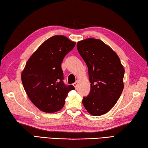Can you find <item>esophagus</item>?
Returning a JSON list of instances; mask_svg holds the SVG:
<instances>
[{
    "instance_id": "obj_1",
    "label": "esophagus",
    "mask_w": 148,
    "mask_h": 148,
    "mask_svg": "<svg viewBox=\"0 0 148 148\" xmlns=\"http://www.w3.org/2000/svg\"><path fill=\"white\" fill-rule=\"evenodd\" d=\"M78 84H79V82H78V81H76L75 83H73V86H74L75 89H77Z\"/></svg>"
}]
</instances>
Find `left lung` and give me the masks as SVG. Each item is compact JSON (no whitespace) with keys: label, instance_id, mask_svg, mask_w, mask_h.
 Returning a JSON list of instances; mask_svg holds the SVG:
<instances>
[{"label":"left lung","instance_id":"obj_1","mask_svg":"<svg viewBox=\"0 0 148 148\" xmlns=\"http://www.w3.org/2000/svg\"><path fill=\"white\" fill-rule=\"evenodd\" d=\"M77 50L88 68L90 94L82 104L93 116L108 113L121 97L124 89V69L117 54L102 40L96 38L78 42Z\"/></svg>","mask_w":148,"mask_h":148}]
</instances>
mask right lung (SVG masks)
I'll return each instance as SVG.
<instances>
[{
  "label": "right lung",
  "instance_id": "add662e5",
  "mask_svg": "<svg viewBox=\"0 0 148 148\" xmlns=\"http://www.w3.org/2000/svg\"><path fill=\"white\" fill-rule=\"evenodd\" d=\"M75 42L55 35L44 41L27 61L21 73L24 88L31 101L46 113L60 110L73 86H66L61 64L74 48Z\"/></svg>",
  "mask_w": 148,
  "mask_h": 148
}]
</instances>
